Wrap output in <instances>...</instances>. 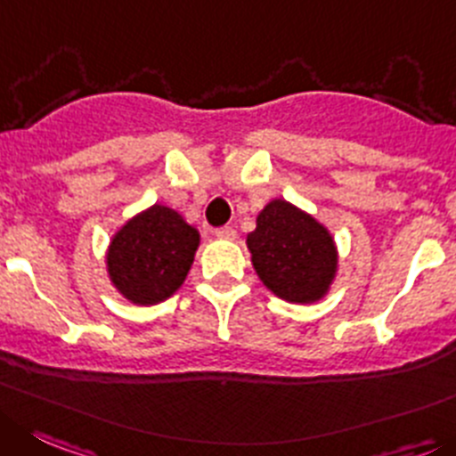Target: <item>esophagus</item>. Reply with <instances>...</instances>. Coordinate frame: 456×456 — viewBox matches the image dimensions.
<instances>
[{
	"label": "esophagus",
	"mask_w": 456,
	"mask_h": 456,
	"mask_svg": "<svg viewBox=\"0 0 456 456\" xmlns=\"http://www.w3.org/2000/svg\"><path fill=\"white\" fill-rule=\"evenodd\" d=\"M216 236L223 238V240H233V238H236V229H233L232 224H224V227L216 229Z\"/></svg>",
	"instance_id": "esophagus-1"
}]
</instances>
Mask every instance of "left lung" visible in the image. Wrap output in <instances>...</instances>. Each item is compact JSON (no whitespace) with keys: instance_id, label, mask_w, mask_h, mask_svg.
<instances>
[{"instance_id":"8db88e82","label":"left lung","mask_w":456,"mask_h":456,"mask_svg":"<svg viewBox=\"0 0 456 456\" xmlns=\"http://www.w3.org/2000/svg\"><path fill=\"white\" fill-rule=\"evenodd\" d=\"M248 248L263 283L295 304L322 299L338 267L330 233L286 200H272L258 214Z\"/></svg>"}]
</instances>
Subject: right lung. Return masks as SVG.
Returning a JSON list of instances; mask_svg holds the SVG:
<instances>
[{"mask_svg":"<svg viewBox=\"0 0 456 456\" xmlns=\"http://www.w3.org/2000/svg\"><path fill=\"white\" fill-rule=\"evenodd\" d=\"M198 242V229L155 204L114 236L108 252L112 283L134 304H159L184 283Z\"/></svg>","mask_w":456,"mask_h":456,"instance_id":"add662e5","label":"right lung"}]
</instances>
